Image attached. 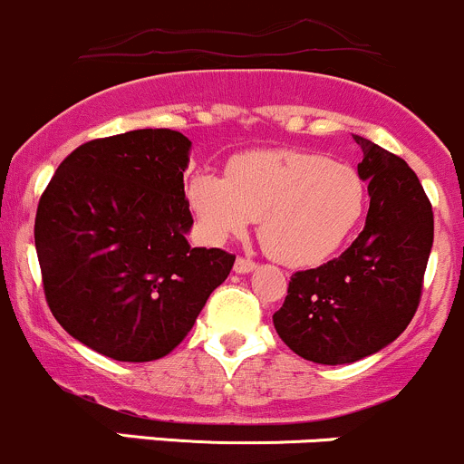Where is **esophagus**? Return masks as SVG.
<instances>
[{
	"mask_svg": "<svg viewBox=\"0 0 464 464\" xmlns=\"http://www.w3.org/2000/svg\"><path fill=\"white\" fill-rule=\"evenodd\" d=\"M256 260H251V258H237L236 260V266H233V269H236V274H249V271H254L256 269Z\"/></svg>",
	"mask_w": 464,
	"mask_h": 464,
	"instance_id": "esophagus-1",
	"label": "esophagus"
}]
</instances>
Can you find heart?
<instances>
[{
  "label": "heart",
  "mask_w": 464,
  "mask_h": 464,
  "mask_svg": "<svg viewBox=\"0 0 464 464\" xmlns=\"http://www.w3.org/2000/svg\"><path fill=\"white\" fill-rule=\"evenodd\" d=\"M186 199L206 237L240 236L260 218V245L289 266L330 258L366 208V181L350 163L307 150H258L231 159L228 177L198 172Z\"/></svg>",
  "instance_id": "obj_1"
}]
</instances>
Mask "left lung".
<instances>
[{"instance_id": "8db88e82", "label": "left lung", "mask_w": 464, "mask_h": 464, "mask_svg": "<svg viewBox=\"0 0 464 464\" xmlns=\"http://www.w3.org/2000/svg\"><path fill=\"white\" fill-rule=\"evenodd\" d=\"M354 141L371 195L366 227L339 258L296 271L274 314L287 348L325 366L359 362L406 330L433 245V208L418 175L377 143Z\"/></svg>"}]
</instances>
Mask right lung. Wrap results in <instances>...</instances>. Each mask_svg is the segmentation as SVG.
I'll use <instances>...</instances> for the list:
<instances>
[{"mask_svg": "<svg viewBox=\"0 0 464 464\" xmlns=\"http://www.w3.org/2000/svg\"><path fill=\"white\" fill-rule=\"evenodd\" d=\"M190 141L134 130L73 150L42 193L35 249L55 321L116 362L177 348L236 256L190 246Z\"/></svg>", "mask_w": 464, "mask_h": 464, "instance_id": "1", "label": "right lung"}]
</instances>
